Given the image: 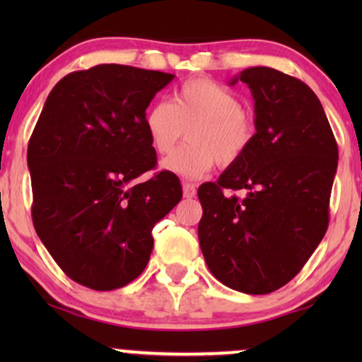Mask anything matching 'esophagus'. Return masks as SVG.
Masks as SVG:
<instances>
[{"label":"esophagus","instance_id":"1","mask_svg":"<svg viewBox=\"0 0 362 362\" xmlns=\"http://www.w3.org/2000/svg\"><path fill=\"white\" fill-rule=\"evenodd\" d=\"M182 189H184V197H187V199H192L194 195H195V187L192 185V184H185L182 185Z\"/></svg>","mask_w":362,"mask_h":362}]
</instances>
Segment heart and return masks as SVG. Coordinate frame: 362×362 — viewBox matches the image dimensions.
<instances>
[{
  "label": "heart",
  "instance_id": "heart-1",
  "mask_svg": "<svg viewBox=\"0 0 362 362\" xmlns=\"http://www.w3.org/2000/svg\"><path fill=\"white\" fill-rule=\"evenodd\" d=\"M144 126L153 148L170 155L189 129L184 148L161 163L163 170L190 178L204 177L218 161L221 167L236 163L255 139V117L242 109L231 90L207 78L185 81L173 100H156L148 107Z\"/></svg>",
  "mask_w": 362,
  "mask_h": 362
}]
</instances>
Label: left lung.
Returning a JSON list of instances; mask_svg holds the SVG:
<instances>
[{
	"mask_svg": "<svg viewBox=\"0 0 362 362\" xmlns=\"http://www.w3.org/2000/svg\"><path fill=\"white\" fill-rule=\"evenodd\" d=\"M238 80L255 102V139L218 182L199 187V243L224 286L267 294L288 284L325 236L339 148L306 83L265 66L243 69L231 85Z\"/></svg>",
	"mask_w": 362,
	"mask_h": 362,
	"instance_id": "1",
	"label": "left lung"
}]
</instances>
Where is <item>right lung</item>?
Wrapping results in <instances>:
<instances>
[{
	"mask_svg": "<svg viewBox=\"0 0 362 362\" xmlns=\"http://www.w3.org/2000/svg\"><path fill=\"white\" fill-rule=\"evenodd\" d=\"M173 74L122 64L69 73L54 86L27 149L32 221L78 284L112 291L134 281L153 250V226L182 199L175 173L156 167L144 126Z\"/></svg>",
	"mask_w": 362,
	"mask_h": 362,
	"instance_id": "1",
	"label": "right lung"
}]
</instances>
